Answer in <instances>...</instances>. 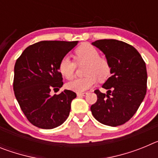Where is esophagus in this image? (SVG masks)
<instances>
[{
	"label": "esophagus",
	"instance_id": "34e87169",
	"mask_svg": "<svg viewBox=\"0 0 158 158\" xmlns=\"http://www.w3.org/2000/svg\"><path fill=\"white\" fill-rule=\"evenodd\" d=\"M88 94V93H78L77 94V96H79V97H80V96H86V95Z\"/></svg>",
	"mask_w": 158,
	"mask_h": 158
}]
</instances>
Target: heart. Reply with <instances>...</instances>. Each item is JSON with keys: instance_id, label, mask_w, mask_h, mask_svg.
I'll return each mask as SVG.
<instances>
[{"instance_id": "1", "label": "heart", "mask_w": 158, "mask_h": 158, "mask_svg": "<svg viewBox=\"0 0 158 158\" xmlns=\"http://www.w3.org/2000/svg\"><path fill=\"white\" fill-rule=\"evenodd\" d=\"M74 58L77 64L87 63L85 69V77L77 78L67 84V87L76 93H83L91 89L100 81H104L110 74L109 62L104 58L100 57L97 49L89 43H84L75 50ZM75 63L69 57L65 56L61 59L58 69L61 74L67 79H72L74 76Z\"/></svg>"}]
</instances>
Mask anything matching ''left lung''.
<instances>
[{"instance_id": "1", "label": "left lung", "mask_w": 158, "mask_h": 158, "mask_svg": "<svg viewBox=\"0 0 158 158\" xmlns=\"http://www.w3.org/2000/svg\"><path fill=\"white\" fill-rule=\"evenodd\" d=\"M105 54L111 76L102 87L107 93L95 90L97 101L91 106L94 118L100 123L116 127L131 119L139 109L146 93V63L138 51L116 40L92 43Z\"/></svg>"}]
</instances>
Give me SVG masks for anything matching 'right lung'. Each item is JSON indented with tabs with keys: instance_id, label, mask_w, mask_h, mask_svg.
Wrapping results in <instances>:
<instances>
[{
	"instance_id": "add662e5",
	"label": "right lung",
	"mask_w": 158,
	"mask_h": 158,
	"mask_svg": "<svg viewBox=\"0 0 158 158\" xmlns=\"http://www.w3.org/2000/svg\"><path fill=\"white\" fill-rule=\"evenodd\" d=\"M77 41H41L29 46L16 60L13 90L20 108L29 122L42 129H53L68 118L74 92L60 94L51 90L63 85L58 65Z\"/></svg>"
}]
</instances>
